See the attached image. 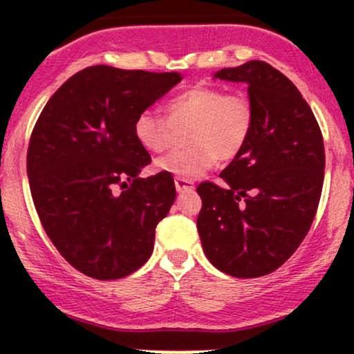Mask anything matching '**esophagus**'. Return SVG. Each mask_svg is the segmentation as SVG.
<instances>
[{"mask_svg":"<svg viewBox=\"0 0 354 354\" xmlns=\"http://www.w3.org/2000/svg\"><path fill=\"white\" fill-rule=\"evenodd\" d=\"M174 186H176L178 193H186V191H193L194 189L193 181L185 180V178H176V180H174Z\"/></svg>","mask_w":354,"mask_h":354,"instance_id":"34e87169","label":"esophagus"}]
</instances>
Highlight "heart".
<instances>
[{"mask_svg": "<svg viewBox=\"0 0 354 354\" xmlns=\"http://www.w3.org/2000/svg\"><path fill=\"white\" fill-rule=\"evenodd\" d=\"M166 120L141 111L133 123L138 145L148 153H163L173 141V129H186L188 148L176 149L156 161L160 171L193 180L218 163L243 151L253 131V108L246 96L214 86H194L171 98Z\"/></svg>", "mask_w": 354, "mask_h": 354, "instance_id": "obj_1", "label": "heart"}]
</instances>
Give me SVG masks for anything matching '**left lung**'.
<instances>
[{"instance_id": "left-lung-1", "label": "left lung", "mask_w": 354, "mask_h": 354, "mask_svg": "<svg viewBox=\"0 0 354 354\" xmlns=\"http://www.w3.org/2000/svg\"><path fill=\"white\" fill-rule=\"evenodd\" d=\"M248 84L253 131L223 169L198 186V233L214 268L234 278L273 273L310 231L323 189L324 145L310 104L283 73L248 61L214 73Z\"/></svg>"}]
</instances>
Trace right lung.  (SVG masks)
Returning <instances> with one entry per match:
<instances>
[{
	"instance_id": "obj_1",
	"label": "right lung",
	"mask_w": 354,
	"mask_h": 354,
	"mask_svg": "<svg viewBox=\"0 0 354 354\" xmlns=\"http://www.w3.org/2000/svg\"><path fill=\"white\" fill-rule=\"evenodd\" d=\"M181 80L96 64L73 75L36 121L26 158L35 208L61 256L89 278H124L153 253L176 188L163 171L140 178L151 156L133 123Z\"/></svg>"
}]
</instances>
